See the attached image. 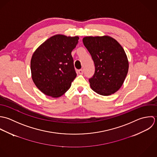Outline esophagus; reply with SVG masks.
<instances>
[{
    "mask_svg": "<svg viewBox=\"0 0 157 157\" xmlns=\"http://www.w3.org/2000/svg\"><path fill=\"white\" fill-rule=\"evenodd\" d=\"M78 73L79 75H82L83 74V70L82 69H79L78 70Z\"/></svg>",
    "mask_w": 157,
    "mask_h": 157,
    "instance_id": "1",
    "label": "esophagus"
}]
</instances>
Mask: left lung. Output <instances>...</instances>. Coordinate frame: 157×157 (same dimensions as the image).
<instances>
[{
  "label": "left lung",
  "mask_w": 157,
  "mask_h": 157,
  "mask_svg": "<svg viewBox=\"0 0 157 157\" xmlns=\"http://www.w3.org/2000/svg\"><path fill=\"white\" fill-rule=\"evenodd\" d=\"M82 41L95 67L94 75L89 79L91 88L101 95L113 94L122 86L128 70L123 48L108 36H87Z\"/></svg>",
  "instance_id": "left-lung-1"
}]
</instances>
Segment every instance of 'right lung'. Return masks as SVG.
<instances>
[{"label": "right lung", "mask_w": 157, "mask_h": 157, "mask_svg": "<svg viewBox=\"0 0 157 157\" xmlns=\"http://www.w3.org/2000/svg\"><path fill=\"white\" fill-rule=\"evenodd\" d=\"M78 40V36L56 34L34 52L31 59L32 79L43 94L58 98L71 87L76 77L71 53Z\"/></svg>", "instance_id": "add662e5"}]
</instances>
